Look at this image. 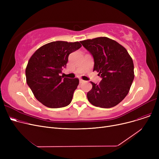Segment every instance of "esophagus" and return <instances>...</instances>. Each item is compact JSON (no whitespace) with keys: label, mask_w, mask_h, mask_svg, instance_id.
<instances>
[{"label":"esophagus","mask_w":159,"mask_h":159,"mask_svg":"<svg viewBox=\"0 0 159 159\" xmlns=\"http://www.w3.org/2000/svg\"><path fill=\"white\" fill-rule=\"evenodd\" d=\"M84 82V80H82V79H80V80H79V82H80V83H83Z\"/></svg>","instance_id":"1"}]
</instances>
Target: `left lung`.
Masks as SVG:
<instances>
[{"label":"left lung","mask_w":159,"mask_h":159,"mask_svg":"<svg viewBox=\"0 0 159 159\" xmlns=\"http://www.w3.org/2000/svg\"><path fill=\"white\" fill-rule=\"evenodd\" d=\"M94 59L93 71L101 75L98 84L91 82L87 93L95 106L110 108L119 104L128 95L134 79V65L126 48L117 42L102 37L80 41Z\"/></svg>","instance_id":"8db88e82"}]
</instances>
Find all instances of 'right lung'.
<instances>
[{
    "label": "right lung",
    "instance_id": "1",
    "mask_svg": "<svg viewBox=\"0 0 159 159\" xmlns=\"http://www.w3.org/2000/svg\"><path fill=\"white\" fill-rule=\"evenodd\" d=\"M79 42L55 41L39 48L30 58L26 68V82L38 101L46 107L59 108L69 105L79 79L60 76L69 55L79 49Z\"/></svg>",
    "mask_w": 159,
    "mask_h": 159
}]
</instances>
